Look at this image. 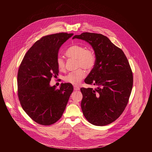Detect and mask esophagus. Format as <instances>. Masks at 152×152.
<instances>
[{
	"label": "esophagus",
	"mask_w": 152,
	"mask_h": 152,
	"mask_svg": "<svg viewBox=\"0 0 152 152\" xmlns=\"http://www.w3.org/2000/svg\"><path fill=\"white\" fill-rule=\"evenodd\" d=\"M74 90H75V91H77V90H80V88H78V86H74Z\"/></svg>",
	"instance_id": "34e87169"
}]
</instances>
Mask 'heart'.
I'll list each match as a JSON object with an SVG mask.
<instances>
[{
    "label": "heart",
    "instance_id": "1",
    "mask_svg": "<svg viewBox=\"0 0 152 152\" xmlns=\"http://www.w3.org/2000/svg\"><path fill=\"white\" fill-rule=\"evenodd\" d=\"M66 55L69 58L77 60V68H83L88 71L91 70L95 64L96 58L94 52L83 46L75 45L69 47L66 52ZM57 65L61 71L65 70V61L61 57L57 58ZM83 69L69 73L64 77V81L75 85H78L86 76Z\"/></svg>",
    "mask_w": 152,
    "mask_h": 152
}]
</instances>
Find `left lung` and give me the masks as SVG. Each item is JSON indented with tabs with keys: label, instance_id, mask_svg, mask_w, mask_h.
Listing matches in <instances>:
<instances>
[{
	"label": "left lung",
	"instance_id": "obj_1",
	"mask_svg": "<svg viewBox=\"0 0 152 152\" xmlns=\"http://www.w3.org/2000/svg\"><path fill=\"white\" fill-rule=\"evenodd\" d=\"M75 38L88 42L96 57L85 83L96 88L80 89L83 114L94 125L109 124L121 115L132 92L133 76L128 60L123 51L101 34L84 32Z\"/></svg>",
	"mask_w": 152,
	"mask_h": 152
}]
</instances>
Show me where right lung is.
Instances as JSON below:
<instances>
[{
  "label": "right lung",
  "instance_id": "1",
  "mask_svg": "<svg viewBox=\"0 0 152 152\" xmlns=\"http://www.w3.org/2000/svg\"><path fill=\"white\" fill-rule=\"evenodd\" d=\"M73 33H59L42 37L24 56L17 76L18 95L23 110L39 124L50 125L61 118L74 88L61 83L51 86L59 72L57 58L61 46Z\"/></svg>",
  "mask_w": 152,
  "mask_h": 152
}]
</instances>
